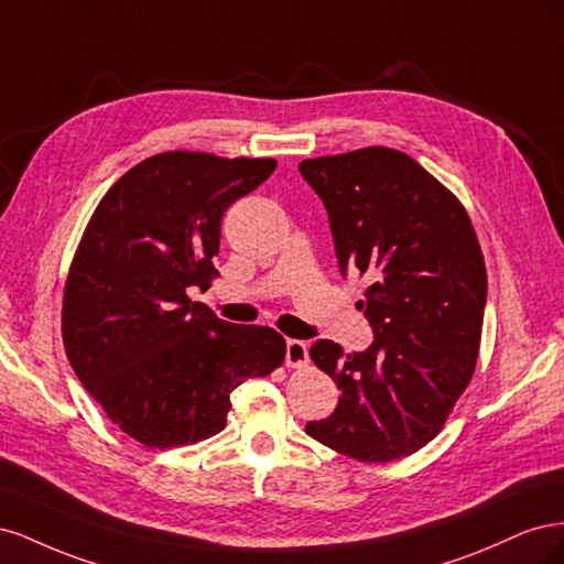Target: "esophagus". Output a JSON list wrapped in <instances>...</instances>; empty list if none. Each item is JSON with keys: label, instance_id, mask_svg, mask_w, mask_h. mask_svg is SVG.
<instances>
[{"label": "esophagus", "instance_id": "1", "mask_svg": "<svg viewBox=\"0 0 564 564\" xmlns=\"http://www.w3.org/2000/svg\"><path fill=\"white\" fill-rule=\"evenodd\" d=\"M284 362L286 367H303L308 362V346H305V340H286V352H284Z\"/></svg>", "mask_w": 564, "mask_h": 564}]
</instances>
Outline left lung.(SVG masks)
<instances>
[{
	"label": "left lung",
	"mask_w": 564,
	"mask_h": 564,
	"mask_svg": "<svg viewBox=\"0 0 564 564\" xmlns=\"http://www.w3.org/2000/svg\"><path fill=\"white\" fill-rule=\"evenodd\" d=\"M299 172L327 209L340 275L371 282L357 308L373 332L350 355L315 340L313 362L340 398L305 433L367 464L409 456L442 431L475 371L487 303L480 242L460 202L400 150L303 160Z\"/></svg>",
	"instance_id": "8db88e82"
}]
</instances>
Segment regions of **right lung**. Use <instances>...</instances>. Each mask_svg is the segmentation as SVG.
Listing matches in <instances>:
<instances>
[{"instance_id": "1", "label": "right lung", "mask_w": 564, "mask_h": 564, "mask_svg": "<svg viewBox=\"0 0 564 564\" xmlns=\"http://www.w3.org/2000/svg\"><path fill=\"white\" fill-rule=\"evenodd\" d=\"M275 160L162 152L119 178L89 220L63 294V344L77 379L119 431L181 447L226 429L230 392L284 360L270 327L218 319L207 292L220 220Z\"/></svg>"}]
</instances>
